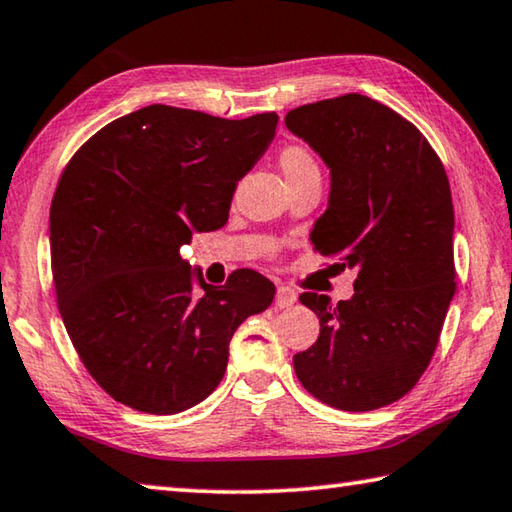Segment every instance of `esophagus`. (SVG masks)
<instances>
[{"instance_id": "34e87169", "label": "esophagus", "mask_w": 512, "mask_h": 512, "mask_svg": "<svg viewBox=\"0 0 512 512\" xmlns=\"http://www.w3.org/2000/svg\"><path fill=\"white\" fill-rule=\"evenodd\" d=\"M297 290H292L290 285H279V290H276V306L279 308H290L297 303Z\"/></svg>"}]
</instances>
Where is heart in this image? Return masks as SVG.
Segmentation results:
<instances>
[{"instance_id": "b5f03b06", "label": "heart", "mask_w": 512, "mask_h": 512, "mask_svg": "<svg viewBox=\"0 0 512 512\" xmlns=\"http://www.w3.org/2000/svg\"><path fill=\"white\" fill-rule=\"evenodd\" d=\"M279 166H281L283 177L288 184H297V182H303V179L321 177L315 155H312L306 146H301V143H290V146H285L281 150Z\"/></svg>"}]
</instances>
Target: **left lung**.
Here are the masks:
<instances>
[{
	"label": "left lung",
	"mask_w": 512,
	"mask_h": 512,
	"mask_svg": "<svg viewBox=\"0 0 512 512\" xmlns=\"http://www.w3.org/2000/svg\"><path fill=\"white\" fill-rule=\"evenodd\" d=\"M285 125L330 168L312 245L357 272L355 294L337 306L299 297L321 333L294 355V373L330 407L380 409L416 387L454 297L450 182L416 125L369 96L301 105Z\"/></svg>",
	"instance_id": "left-lung-1"
}]
</instances>
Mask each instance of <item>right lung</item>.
<instances>
[{"mask_svg": "<svg viewBox=\"0 0 512 512\" xmlns=\"http://www.w3.org/2000/svg\"><path fill=\"white\" fill-rule=\"evenodd\" d=\"M279 116L231 121L148 105L85 141L51 202L58 310L89 375L146 414H179L218 387L229 342L270 308L254 270L220 288L179 249L229 218L236 184L270 146Z\"/></svg>", "mask_w": 512, "mask_h": 512, "instance_id": "1", "label": "right lung"}]
</instances>
